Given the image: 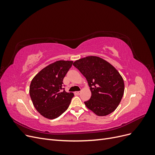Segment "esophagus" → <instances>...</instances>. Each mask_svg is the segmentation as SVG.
<instances>
[{
    "mask_svg": "<svg viewBox=\"0 0 155 155\" xmlns=\"http://www.w3.org/2000/svg\"><path fill=\"white\" fill-rule=\"evenodd\" d=\"M80 93H81V92H80V91L75 92V94H77V95H79V94H80Z\"/></svg>",
    "mask_w": 155,
    "mask_h": 155,
    "instance_id": "obj_1",
    "label": "esophagus"
}]
</instances>
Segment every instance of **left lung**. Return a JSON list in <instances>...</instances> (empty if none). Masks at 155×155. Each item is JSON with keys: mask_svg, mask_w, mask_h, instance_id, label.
Segmentation results:
<instances>
[{"mask_svg": "<svg viewBox=\"0 0 155 155\" xmlns=\"http://www.w3.org/2000/svg\"><path fill=\"white\" fill-rule=\"evenodd\" d=\"M73 65L85 77L90 87L91 99L84 102L88 109L100 116L114 111L124 93V81L118 70L96 56L79 59Z\"/></svg>", "mask_w": 155, "mask_h": 155, "instance_id": "left-lung-1", "label": "left lung"}]
</instances>
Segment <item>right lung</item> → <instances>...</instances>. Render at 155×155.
Returning <instances> with one entry per match:
<instances>
[{
	"label": "right lung",
	"mask_w": 155,
	"mask_h": 155,
	"mask_svg": "<svg viewBox=\"0 0 155 155\" xmlns=\"http://www.w3.org/2000/svg\"><path fill=\"white\" fill-rule=\"evenodd\" d=\"M72 61H57L36 74L30 86V96L35 109L48 119H55L66 110L74 97L63 88V78Z\"/></svg>",
	"instance_id": "right-lung-1"
}]
</instances>
